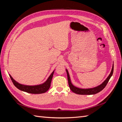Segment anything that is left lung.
<instances>
[{
  "mask_svg": "<svg viewBox=\"0 0 122 122\" xmlns=\"http://www.w3.org/2000/svg\"><path fill=\"white\" fill-rule=\"evenodd\" d=\"M66 72H67V77H68V83L69 86L70 87V88L71 90L74 92V93L78 94V95H94L97 94L99 92L101 91L104 88V87L106 86L110 78H111L112 76V75L113 72V62L112 65V71L110 72V73L108 76L107 77V78L103 81L101 84L99 85L98 86H96L93 88H79L75 86H74V85L72 83L71 79H70V77L69 75V74L68 72V70L66 69Z\"/></svg>",
  "mask_w": 122,
  "mask_h": 122,
  "instance_id": "left-lung-1",
  "label": "left lung"
}]
</instances>
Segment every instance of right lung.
Returning a JSON list of instances; mask_svg holds the SVG:
<instances>
[{
    "mask_svg": "<svg viewBox=\"0 0 122 122\" xmlns=\"http://www.w3.org/2000/svg\"><path fill=\"white\" fill-rule=\"evenodd\" d=\"M54 71L55 70L52 72V73L50 75L48 78H47V79L44 83L38 85H35V86H27V85H24L22 84L19 83V82L16 81L14 79L12 76H11L10 74H9L13 84H14V86L17 88H18V89L22 91L26 92V93L38 94L45 93L49 89L51 86V80H52V79Z\"/></svg>",
    "mask_w": 122,
    "mask_h": 122,
    "instance_id": "1",
    "label": "right lung"
}]
</instances>
